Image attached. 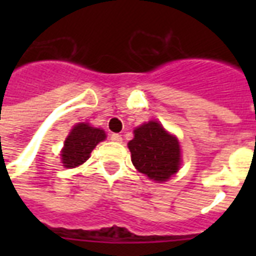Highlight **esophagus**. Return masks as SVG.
Returning a JSON list of instances; mask_svg holds the SVG:
<instances>
[{
    "instance_id": "1",
    "label": "esophagus",
    "mask_w": 256,
    "mask_h": 256,
    "mask_svg": "<svg viewBox=\"0 0 256 256\" xmlns=\"http://www.w3.org/2000/svg\"><path fill=\"white\" fill-rule=\"evenodd\" d=\"M110 140H114V142H122V136L120 134H112Z\"/></svg>"
}]
</instances>
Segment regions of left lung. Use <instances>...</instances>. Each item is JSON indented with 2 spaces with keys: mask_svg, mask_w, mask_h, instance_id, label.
Returning <instances> with one entry per match:
<instances>
[{
  "mask_svg": "<svg viewBox=\"0 0 256 256\" xmlns=\"http://www.w3.org/2000/svg\"><path fill=\"white\" fill-rule=\"evenodd\" d=\"M132 162L142 174L156 182H166L180 168V146L178 138L156 120H148L134 130L128 144Z\"/></svg>",
  "mask_w": 256,
  "mask_h": 256,
  "instance_id": "left-lung-1",
  "label": "left lung"
}]
</instances>
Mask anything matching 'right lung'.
<instances>
[{"label":"right lung","mask_w":256,"mask_h":256,"mask_svg":"<svg viewBox=\"0 0 256 256\" xmlns=\"http://www.w3.org/2000/svg\"><path fill=\"white\" fill-rule=\"evenodd\" d=\"M106 140L102 128H92L88 124H76L68 136L61 152L62 164L66 168H77L85 164L96 144Z\"/></svg>","instance_id":"obj_1"}]
</instances>
